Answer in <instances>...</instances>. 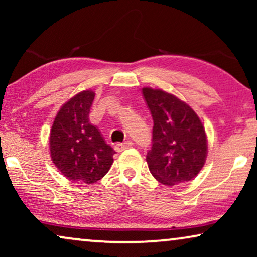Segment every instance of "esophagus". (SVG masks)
Instances as JSON below:
<instances>
[{"label":"esophagus","mask_w":257,"mask_h":257,"mask_svg":"<svg viewBox=\"0 0 257 257\" xmlns=\"http://www.w3.org/2000/svg\"><path fill=\"white\" fill-rule=\"evenodd\" d=\"M132 146H133L132 142H125V143H120V144H117V145H114V150L117 151V152H122V151L127 150Z\"/></svg>","instance_id":"esophagus-1"}]
</instances>
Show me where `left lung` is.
Segmentation results:
<instances>
[{"label": "left lung", "mask_w": 257, "mask_h": 257, "mask_svg": "<svg viewBox=\"0 0 257 257\" xmlns=\"http://www.w3.org/2000/svg\"><path fill=\"white\" fill-rule=\"evenodd\" d=\"M143 96L153 118L152 149L146 154L151 174L167 186L192 180L201 171L208 152L201 120L174 94L143 87Z\"/></svg>", "instance_id": "8db88e82"}]
</instances>
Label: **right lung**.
<instances>
[{
    "label": "right lung",
    "mask_w": 257,
    "mask_h": 257,
    "mask_svg": "<svg viewBox=\"0 0 257 257\" xmlns=\"http://www.w3.org/2000/svg\"><path fill=\"white\" fill-rule=\"evenodd\" d=\"M94 92L85 90L69 99L56 114L50 131L51 160L75 182L100 180L113 163L114 150L89 120Z\"/></svg>",
    "instance_id": "obj_1"
}]
</instances>
